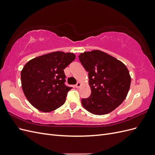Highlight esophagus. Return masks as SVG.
<instances>
[{"mask_svg":"<svg viewBox=\"0 0 155 155\" xmlns=\"http://www.w3.org/2000/svg\"><path fill=\"white\" fill-rule=\"evenodd\" d=\"M81 86V83H79V82H78L77 83V84H76V86H75V87H76V88H79V87H80Z\"/></svg>","mask_w":155,"mask_h":155,"instance_id":"obj_1","label":"esophagus"}]
</instances>
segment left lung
I'll use <instances>...</instances> for the list:
<instances>
[{"mask_svg": "<svg viewBox=\"0 0 155 155\" xmlns=\"http://www.w3.org/2000/svg\"><path fill=\"white\" fill-rule=\"evenodd\" d=\"M88 72L91 94L81 100L82 105L91 113L104 115L113 111L125 99L131 78L120 61L100 50L85 51L78 56Z\"/></svg>", "mask_w": 155, "mask_h": 155, "instance_id": "left-lung-1", "label": "left lung"}]
</instances>
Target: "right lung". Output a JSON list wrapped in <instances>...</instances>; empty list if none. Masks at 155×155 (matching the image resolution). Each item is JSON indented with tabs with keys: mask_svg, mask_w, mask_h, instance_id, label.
<instances>
[{
	"mask_svg": "<svg viewBox=\"0 0 155 155\" xmlns=\"http://www.w3.org/2000/svg\"><path fill=\"white\" fill-rule=\"evenodd\" d=\"M76 58L73 53L54 51L29 61L23 67L21 85L30 104L40 111H53L63 105L67 92L64 69Z\"/></svg>",
	"mask_w": 155,
	"mask_h": 155,
	"instance_id": "add662e5",
	"label": "right lung"
}]
</instances>
